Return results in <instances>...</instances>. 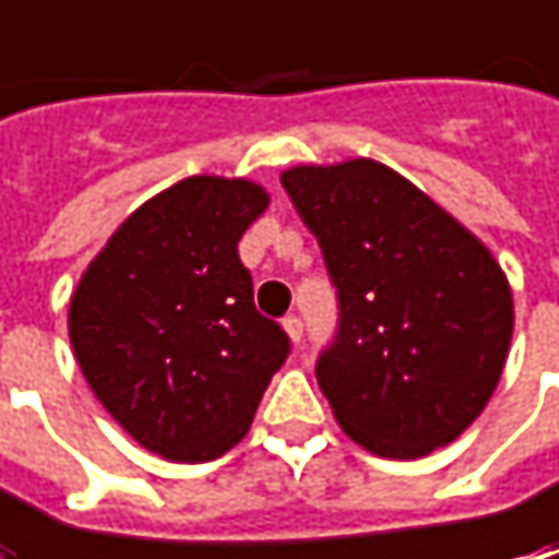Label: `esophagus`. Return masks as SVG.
I'll use <instances>...</instances> for the list:
<instances>
[{
	"instance_id": "34e87169",
	"label": "esophagus",
	"mask_w": 559,
	"mask_h": 559,
	"mask_svg": "<svg viewBox=\"0 0 559 559\" xmlns=\"http://www.w3.org/2000/svg\"><path fill=\"white\" fill-rule=\"evenodd\" d=\"M283 326H286V333L292 335V342H295V345H301V335H305V323H301V317L289 313V317L283 320Z\"/></svg>"
}]
</instances>
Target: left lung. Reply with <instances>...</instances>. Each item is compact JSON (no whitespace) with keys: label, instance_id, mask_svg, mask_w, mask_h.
<instances>
[{"label":"left lung","instance_id":"1","mask_svg":"<svg viewBox=\"0 0 559 559\" xmlns=\"http://www.w3.org/2000/svg\"><path fill=\"white\" fill-rule=\"evenodd\" d=\"M283 189L317 236L338 298L333 342L317 357L338 426L397 461L457 439L504 370V270L385 164H305L283 174Z\"/></svg>","mask_w":559,"mask_h":559}]
</instances>
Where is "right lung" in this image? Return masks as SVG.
<instances>
[{
    "label": "right lung",
    "instance_id": "right-lung-1",
    "mask_svg": "<svg viewBox=\"0 0 559 559\" xmlns=\"http://www.w3.org/2000/svg\"><path fill=\"white\" fill-rule=\"evenodd\" d=\"M267 207L248 180L189 177L136 207L83 273L68 313L76 364L142 448L221 457L292 352L254 308L239 239Z\"/></svg>",
    "mask_w": 559,
    "mask_h": 559
}]
</instances>
